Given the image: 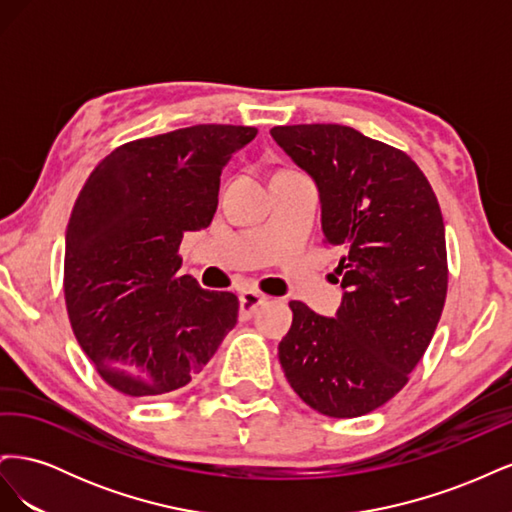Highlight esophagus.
Segmentation results:
<instances>
[{"mask_svg":"<svg viewBox=\"0 0 512 512\" xmlns=\"http://www.w3.org/2000/svg\"><path fill=\"white\" fill-rule=\"evenodd\" d=\"M267 301V297L258 290H247L239 297V316L241 318H250L256 309Z\"/></svg>","mask_w":512,"mask_h":512,"instance_id":"obj_1","label":"esophagus"}]
</instances>
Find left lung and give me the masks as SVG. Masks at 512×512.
Here are the masks:
<instances>
[{"mask_svg":"<svg viewBox=\"0 0 512 512\" xmlns=\"http://www.w3.org/2000/svg\"><path fill=\"white\" fill-rule=\"evenodd\" d=\"M275 143L314 177L324 243L344 301L335 318L290 301L284 376L309 408L354 418L384 406L436 331L448 288L444 222L423 170L401 149L339 123L275 126Z\"/></svg>","mask_w":512,"mask_h":512,"instance_id":"left-lung-1","label":"left lung"}]
</instances>
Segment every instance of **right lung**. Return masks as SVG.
Returning <instances> with one entry per match:
<instances>
[{
  "label": "right lung",
  "mask_w": 512,
  "mask_h": 512,
  "mask_svg": "<svg viewBox=\"0 0 512 512\" xmlns=\"http://www.w3.org/2000/svg\"><path fill=\"white\" fill-rule=\"evenodd\" d=\"M250 126L181 128L113 149L91 170L66 230L64 297L76 342L128 397L192 382L237 324L232 292L179 275L183 232L207 228L220 175Z\"/></svg>",
  "instance_id": "1"
}]
</instances>
